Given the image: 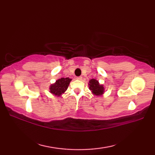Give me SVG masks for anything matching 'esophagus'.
Instances as JSON below:
<instances>
[{"label": "esophagus", "mask_w": 155, "mask_h": 155, "mask_svg": "<svg viewBox=\"0 0 155 155\" xmlns=\"http://www.w3.org/2000/svg\"><path fill=\"white\" fill-rule=\"evenodd\" d=\"M77 80H81L82 79V77H77Z\"/></svg>", "instance_id": "1"}]
</instances>
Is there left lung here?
I'll use <instances>...</instances> for the list:
<instances>
[{"label":"left lung","instance_id":"obj_1","mask_svg":"<svg viewBox=\"0 0 155 155\" xmlns=\"http://www.w3.org/2000/svg\"><path fill=\"white\" fill-rule=\"evenodd\" d=\"M89 89L91 91L92 93L96 96H102L104 92V87L103 84H100L98 81L96 79H91L88 83Z\"/></svg>","mask_w":155,"mask_h":155}]
</instances>
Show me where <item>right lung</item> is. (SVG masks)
I'll return each mask as SVG.
<instances>
[{
  "mask_svg": "<svg viewBox=\"0 0 155 155\" xmlns=\"http://www.w3.org/2000/svg\"><path fill=\"white\" fill-rule=\"evenodd\" d=\"M71 80V78H69L68 77L61 78L57 80L55 82V83L50 86V88H49L50 93L57 97L61 96V94L67 90Z\"/></svg>",
  "mask_w": 155,
  "mask_h": 155,
  "instance_id": "obj_1",
  "label": "right lung"
}]
</instances>
